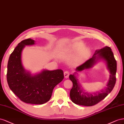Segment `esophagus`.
<instances>
[{
    "instance_id": "obj_1",
    "label": "esophagus",
    "mask_w": 124,
    "mask_h": 124,
    "mask_svg": "<svg viewBox=\"0 0 124 124\" xmlns=\"http://www.w3.org/2000/svg\"><path fill=\"white\" fill-rule=\"evenodd\" d=\"M69 75H70V72H68V71L64 72V77L65 78H68L69 76Z\"/></svg>"
}]
</instances>
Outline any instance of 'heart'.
<instances>
[{
  "label": "heart",
  "instance_id": "1",
  "mask_svg": "<svg viewBox=\"0 0 124 124\" xmlns=\"http://www.w3.org/2000/svg\"><path fill=\"white\" fill-rule=\"evenodd\" d=\"M85 45L83 42H75L67 48L70 50L78 51L77 54L73 59V62L74 63H77L82 62L89 55L90 53V49L89 48H85L83 49Z\"/></svg>",
  "mask_w": 124,
  "mask_h": 124
}]
</instances>
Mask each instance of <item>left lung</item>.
Listing matches in <instances>:
<instances>
[{
    "instance_id": "left-lung-1",
    "label": "left lung",
    "mask_w": 124,
    "mask_h": 124,
    "mask_svg": "<svg viewBox=\"0 0 124 124\" xmlns=\"http://www.w3.org/2000/svg\"><path fill=\"white\" fill-rule=\"evenodd\" d=\"M102 59L107 65V69L110 72L109 80L107 87L104 90L96 93H89L85 91L81 86L77 78V72L92 67L97 62ZM117 70V63L114 54L110 47L105 46L95 51L93 57L88 60L83 64L76 69V72L69 76L70 79L73 83V87L70 91V98L73 103L76 104L90 107L98 103L107 96L112 91L116 83V73Z\"/></svg>"
}]
</instances>
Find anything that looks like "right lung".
<instances>
[{
  "label": "right lung",
  "instance_id": "1",
  "mask_svg": "<svg viewBox=\"0 0 124 124\" xmlns=\"http://www.w3.org/2000/svg\"><path fill=\"white\" fill-rule=\"evenodd\" d=\"M31 38L21 41L10 54L7 66L9 87L20 99L26 103L42 104L51 97L53 89L64 78L62 70H42L33 75L24 69L22 52L25 46L33 45Z\"/></svg>",
  "mask_w": 124,
  "mask_h": 124
}]
</instances>
